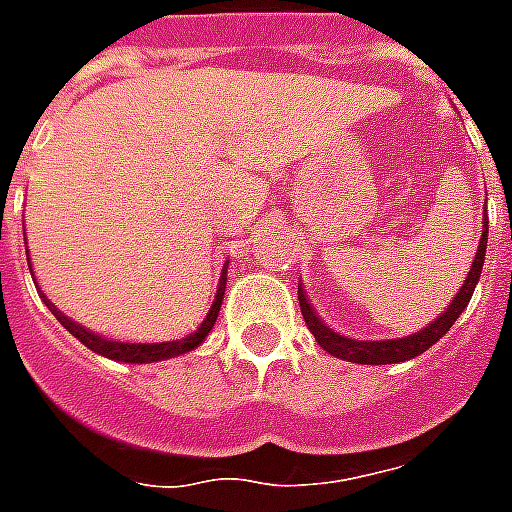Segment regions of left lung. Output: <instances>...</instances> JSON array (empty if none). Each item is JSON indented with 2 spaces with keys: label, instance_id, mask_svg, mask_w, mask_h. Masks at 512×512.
Returning <instances> with one entry per match:
<instances>
[{
  "label": "left lung",
  "instance_id": "8db88e82",
  "mask_svg": "<svg viewBox=\"0 0 512 512\" xmlns=\"http://www.w3.org/2000/svg\"><path fill=\"white\" fill-rule=\"evenodd\" d=\"M485 249H488V222H483V238H480V246L474 252V263L466 279H463L458 296L447 304V310L441 312L436 321L425 326V329H419L417 334H411V337H400V340H351L345 334H337L315 315L307 293H304V288H299V304L304 323L315 334V340H318L323 351H329V354L337 356V359H345V362H356V365H397V362L414 359V356L425 354L430 345L439 343L441 337L450 332L452 323L458 321V315L466 310V304H469L474 288H477V279L483 274Z\"/></svg>",
  "mask_w": 512,
  "mask_h": 512
}]
</instances>
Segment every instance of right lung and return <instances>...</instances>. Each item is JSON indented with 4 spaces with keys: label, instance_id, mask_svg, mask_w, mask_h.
Here are the masks:
<instances>
[{
    "label": "right lung",
    "instance_id": "add662e5",
    "mask_svg": "<svg viewBox=\"0 0 512 512\" xmlns=\"http://www.w3.org/2000/svg\"><path fill=\"white\" fill-rule=\"evenodd\" d=\"M29 260V257H27ZM224 285H227V266L222 268V277H219V288H216V296H213V304L208 315H205V321L200 323V329L197 332L186 334L183 340H169V343H117V340H106L101 334L87 332L84 326H79L76 321H71L68 315H62L54 304H51L46 296H40V299L46 301V307L54 312V318L68 329V332L84 343L90 351L95 354L106 356V359H115V362H128V365H150V362H164V359H172V356L180 354H189L194 351L197 345L208 337V332L213 329V323L219 318V310H222V299H224Z\"/></svg>",
    "mask_w": 512,
    "mask_h": 512
}]
</instances>
